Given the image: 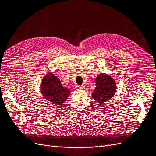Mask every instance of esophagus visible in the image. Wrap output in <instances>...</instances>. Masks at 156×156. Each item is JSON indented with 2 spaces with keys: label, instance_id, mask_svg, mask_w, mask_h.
<instances>
[{
  "label": "esophagus",
  "instance_id": "obj_1",
  "mask_svg": "<svg viewBox=\"0 0 156 156\" xmlns=\"http://www.w3.org/2000/svg\"><path fill=\"white\" fill-rule=\"evenodd\" d=\"M75 88L76 90H83L85 88L83 86H76Z\"/></svg>",
  "mask_w": 156,
  "mask_h": 156
}]
</instances>
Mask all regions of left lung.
<instances>
[{"label": "left lung", "mask_w": 156, "mask_h": 156, "mask_svg": "<svg viewBox=\"0 0 156 156\" xmlns=\"http://www.w3.org/2000/svg\"><path fill=\"white\" fill-rule=\"evenodd\" d=\"M95 88L92 93L94 100L99 104H102L110 100L116 92V81L111 76L105 73L98 75L95 78Z\"/></svg>", "instance_id": "left-lung-1"}]
</instances>
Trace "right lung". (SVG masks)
Returning a JSON list of instances; mask_svg holds the SVG:
<instances>
[{
	"label": "right lung",
	"instance_id": "right-lung-1",
	"mask_svg": "<svg viewBox=\"0 0 156 156\" xmlns=\"http://www.w3.org/2000/svg\"><path fill=\"white\" fill-rule=\"evenodd\" d=\"M40 93L49 102L60 105L66 101L70 90L62 85L59 78L51 72H48L42 78L40 83Z\"/></svg>",
	"mask_w": 156,
	"mask_h": 156
}]
</instances>
